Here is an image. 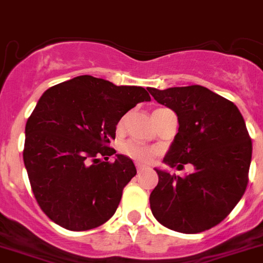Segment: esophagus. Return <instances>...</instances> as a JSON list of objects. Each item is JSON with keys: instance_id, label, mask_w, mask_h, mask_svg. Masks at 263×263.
Instances as JSON below:
<instances>
[{"instance_id": "34e87169", "label": "esophagus", "mask_w": 263, "mask_h": 263, "mask_svg": "<svg viewBox=\"0 0 263 263\" xmlns=\"http://www.w3.org/2000/svg\"><path fill=\"white\" fill-rule=\"evenodd\" d=\"M136 168H137V173H141V171H144L146 168V166L144 165H140V163H136Z\"/></svg>"}]
</instances>
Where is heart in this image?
<instances>
[{"label":"heart","mask_w":263,"mask_h":263,"mask_svg":"<svg viewBox=\"0 0 263 263\" xmlns=\"http://www.w3.org/2000/svg\"><path fill=\"white\" fill-rule=\"evenodd\" d=\"M123 126H124V118H122V119L118 122L117 128L120 131V129H123ZM120 152H122V154L135 159V161L144 162V163H145V162L152 161L154 154H156L154 149L149 148V146L146 145H143V144L136 143V141H126V143H123L122 145H120Z\"/></svg>","instance_id":"obj_1"}]
</instances>
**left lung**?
Wrapping results in <instances>:
<instances>
[{
    "label": "left lung",
    "mask_w": 263,
    "mask_h": 263,
    "mask_svg": "<svg viewBox=\"0 0 263 263\" xmlns=\"http://www.w3.org/2000/svg\"><path fill=\"white\" fill-rule=\"evenodd\" d=\"M148 90L178 115V134L163 162L170 167H195L185 176L156 168L152 213L174 231L210 230L232 212L247 190L252 140L244 118L234 102L201 85Z\"/></svg>",
    "instance_id": "1"
}]
</instances>
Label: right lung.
Wrapping results in <instances>:
<instances>
[{"label": "right lung", "instance_id": "1", "mask_svg": "<svg viewBox=\"0 0 263 263\" xmlns=\"http://www.w3.org/2000/svg\"><path fill=\"white\" fill-rule=\"evenodd\" d=\"M144 101L151 96L143 87L90 75L43 93L27 120L23 161L36 201L54 223L87 231L114 215L136 167L123 154L109 162L117 153L109 144L120 118Z\"/></svg>", "mask_w": 263, "mask_h": 263}]
</instances>
